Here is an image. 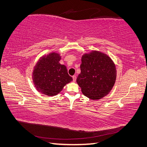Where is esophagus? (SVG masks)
<instances>
[{"mask_svg": "<svg viewBox=\"0 0 147 147\" xmlns=\"http://www.w3.org/2000/svg\"><path fill=\"white\" fill-rule=\"evenodd\" d=\"M72 78H73V80H74V82H76V79H77V77H76V76H74L72 77Z\"/></svg>", "mask_w": 147, "mask_h": 147, "instance_id": "1", "label": "esophagus"}]
</instances>
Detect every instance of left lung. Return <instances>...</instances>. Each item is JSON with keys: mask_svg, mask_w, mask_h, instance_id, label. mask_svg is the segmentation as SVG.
Returning a JSON list of instances; mask_svg holds the SVG:
<instances>
[{"mask_svg": "<svg viewBox=\"0 0 147 147\" xmlns=\"http://www.w3.org/2000/svg\"><path fill=\"white\" fill-rule=\"evenodd\" d=\"M81 61V72L77 83L82 94L92 100L102 99L115 84L117 71L115 63L107 54L96 50L84 53Z\"/></svg>", "mask_w": 147, "mask_h": 147, "instance_id": "1", "label": "left lung"}]
</instances>
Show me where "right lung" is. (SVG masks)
Instances as JSON below:
<instances>
[{
	"mask_svg": "<svg viewBox=\"0 0 147 147\" xmlns=\"http://www.w3.org/2000/svg\"><path fill=\"white\" fill-rule=\"evenodd\" d=\"M61 58L60 53L53 51L42 56L34 65L32 80L39 92L48 96H56L73 80L66 66L60 63Z\"/></svg>",
	"mask_w": 147,
	"mask_h": 147,
	"instance_id": "right-lung-1",
	"label": "right lung"
}]
</instances>
